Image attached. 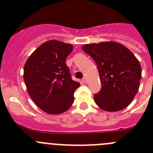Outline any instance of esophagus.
<instances>
[{"mask_svg":"<svg viewBox=\"0 0 153 153\" xmlns=\"http://www.w3.org/2000/svg\"><path fill=\"white\" fill-rule=\"evenodd\" d=\"M83 82H84L85 83H88V79H87V78H86V77L83 78Z\"/></svg>","mask_w":153,"mask_h":153,"instance_id":"esophagus-1","label":"esophagus"}]
</instances>
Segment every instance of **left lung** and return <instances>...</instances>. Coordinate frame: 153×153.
I'll return each mask as SVG.
<instances>
[{
	"mask_svg": "<svg viewBox=\"0 0 153 153\" xmlns=\"http://www.w3.org/2000/svg\"><path fill=\"white\" fill-rule=\"evenodd\" d=\"M83 51L97 63L101 90L94 94L97 106L105 111L125 109L140 87L142 69L140 62L128 48L117 42L86 44Z\"/></svg>",
	"mask_w": 153,
	"mask_h": 153,
	"instance_id": "obj_1",
	"label": "left lung"
}]
</instances>
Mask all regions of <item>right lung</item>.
<instances>
[{
	"mask_svg": "<svg viewBox=\"0 0 153 153\" xmlns=\"http://www.w3.org/2000/svg\"><path fill=\"white\" fill-rule=\"evenodd\" d=\"M72 51V44L51 40L36 48L25 63L24 79L28 93L45 113L60 114L74 102L79 83L73 80L66 64Z\"/></svg>",
	"mask_w": 153,
	"mask_h": 153,
	"instance_id": "add662e5",
	"label": "right lung"
}]
</instances>
